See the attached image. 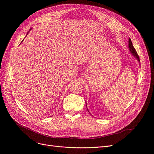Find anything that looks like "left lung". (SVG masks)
<instances>
[{
  "instance_id": "8db88e82",
  "label": "left lung",
  "mask_w": 154,
  "mask_h": 154,
  "mask_svg": "<svg viewBox=\"0 0 154 154\" xmlns=\"http://www.w3.org/2000/svg\"><path fill=\"white\" fill-rule=\"evenodd\" d=\"M128 48H129V51H130V52L131 53V54L133 55V56L138 60V61L139 63H140V58H139L138 55V54H137L136 50H135V49H134V47H133V44H132V42H131V39H130V38H129ZM86 104H87V103H86ZM87 110H88V108H87ZM88 112H89V111H88Z\"/></svg>"
}]
</instances>
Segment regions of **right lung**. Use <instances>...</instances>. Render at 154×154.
<instances>
[{"instance_id":"right-lung-1","label":"right lung","mask_w":154,"mask_h":154,"mask_svg":"<svg viewBox=\"0 0 154 154\" xmlns=\"http://www.w3.org/2000/svg\"><path fill=\"white\" fill-rule=\"evenodd\" d=\"M32 28H31V29H29V31H30V30H32ZM28 33H27V34H26V36H27V35H28ZM23 41H22V42H23Z\"/></svg>"}]
</instances>
